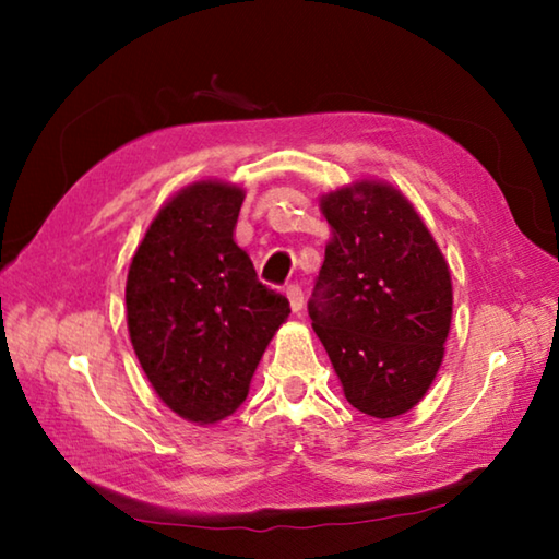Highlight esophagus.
Instances as JSON below:
<instances>
[{
  "label": "esophagus",
  "mask_w": 559,
  "mask_h": 559,
  "mask_svg": "<svg viewBox=\"0 0 559 559\" xmlns=\"http://www.w3.org/2000/svg\"><path fill=\"white\" fill-rule=\"evenodd\" d=\"M286 296H288L293 313H300V310H302V290H300V286H296V283H293V286L286 288Z\"/></svg>",
  "instance_id": "1"
}]
</instances>
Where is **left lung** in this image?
I'll use <instances>...</instances> for the list:
<instances>
[{"instance_id":"left-lung-1","label":"left lung","mask_w":559,"mask_h":559,"mask_svg":"<svg viewBox=\"0 0 559 559\" xmlns=\"http://www.w3.org/2000/svg\"><path fill=\"white\" fill-rule=\"evenodd\" d=\"M330 224L308 313L345 400L394 419L424 400L443 362L451 271L400 189L357 179L320 197Z\"/></svg>"}]
</instances>
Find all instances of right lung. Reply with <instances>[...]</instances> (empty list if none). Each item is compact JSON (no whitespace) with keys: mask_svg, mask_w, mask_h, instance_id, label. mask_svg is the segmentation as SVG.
I'll use <instances>...</instances> for the list:
<instances>
[{"mask_svg":"<svg viewBox=\"0 0 559 559\" xmlns=\"http://www.w3.org/2000/svg\"><path fill=\"white\" fill-rule=\"evenodd\" d=\"M243 197L222 179L179 189L147 226L128 271L132 349L159 400L194 424L239 409L290 313L288 298L259 283L234 241Z\"/></svg>","mask_w":559,"mask_h":559,"instance_id":"1","label":"right lung"}]
</instances>
